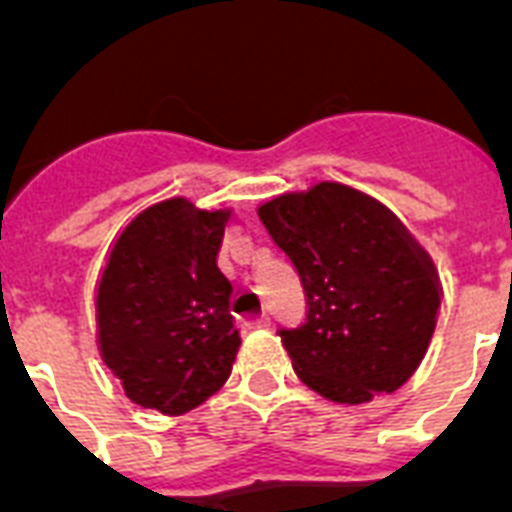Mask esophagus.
<instances>
[{"mask_svg": "<svg viewBox=\"0 0 512 512\" xmlns=\"http://www.w3.org/2000/svg\"><path fill=\"white\" fill-rule=\"evenodd\" d=\"M249 327H255V329H268V327H271V316H268V313H263V316H257V319L249 321Z\"/></svg>", "mask_w": 512, "mask_h": 512, "instance_id": "obj_1", "label": "esophagus"}]
</instances>
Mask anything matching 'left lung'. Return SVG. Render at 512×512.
I'll return each instance as SVG.
<instances>
[{
	"label": "left lung",
	"instance_id": "1",
	"mask_svg": "<svg viewBox=\"0 0 512 512\" xmlns=\"http://www.w3.org/2000/svg\"><path fill=\"white\" fill-rule=\"evenodd\" d=\"M257 215L308 297L305 324L279 329L297 377L350 406L401 388L428 353L441 311L425 247L382 201L335 180L279 193Z\"/></svg>",
	"mask_w": 512,
	"mask_h": 512
}]
</instances>
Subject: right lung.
I'll list each match as a JSON object with an SVG mask.
<instances>
[{
  "instance_id": "right-lung-1",
  "label": "right lung",
  "mask_w": 512,
  "mask_h": 512,
  "mask_svg": "<svg viewBox=\"0 0 512 512\" xmlns=\"http://www.w3.org/2000/svg\"><path fill=\"white\" fill-rule=\"evenodd\" d=\"M231 212L170 196L140 209L108 249L95 342L132 404L183 414L228 380L241 337L217 249Z\"/></svg>"
}]
</instances>
